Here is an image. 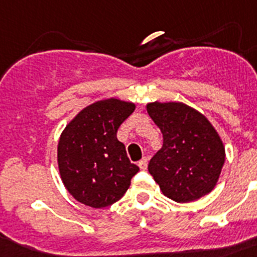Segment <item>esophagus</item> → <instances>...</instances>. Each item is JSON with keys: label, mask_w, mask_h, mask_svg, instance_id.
<instances>
[{"label": "esophagus", "mask_w": 257, "mask_h": 257, "mask_svg": "<svg viewBox=\"0 0 257 257\" xmlns=\"http://www.w3.org/2000/svg\"><path fill=\"white\" fill-rule=\"evenodd\" d=\"M139 168L141 169V170H145V169L148 168V158L144 157L141 161L139 162Z\"/></svg>", "instance_id": "obj_1"}]
</instances>
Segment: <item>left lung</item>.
I'll return each instance as SVG.
<instances>
[{"label": "left lung", "mask_w": 257, "mask_h": 257, "mask_svg": "<svg viewBox=\"0 0 257 257\" xmlns=\"http://www.w3.org/2000/svg\"><path fill=\"white\" fill-rule=\"evenodd\" d=\"M147 110L164 137V145L148 165L164 195L186 203L210 193L226 157L214 126L183 103L154 101L148 104Z\"/></svg>", "instance_id": "1"}]
</instances>
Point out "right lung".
<instances>
[{"label": "right lung", "mask_w": 257, "mask_h": 257, "mask_svg": "<svg viewBox=\"0 0 257 257\" xmlns=\"http://www.w3.org/2000/svg\"><path fill=\"white\" fill-rule=\"evenodd\" d=\"M136 105L117 99L100 100L79 112L58 144V165L64 186L85 206L101 208L117 202L139 173L131 164L117 129Z\"/></svg>", "instance_id": "add662e5"}]
</instances>
